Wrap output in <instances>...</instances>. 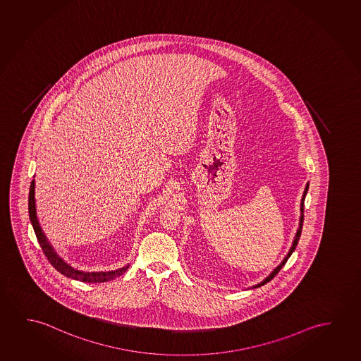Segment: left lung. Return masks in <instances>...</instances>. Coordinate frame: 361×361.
I'll return each mask as SVG.
<instances>
[{
  "instance_id": "1",
  "label": "left lung",
  "mask_w": 361,
  "mask_h": 361,
  "mask_svg": "<svg viewBox=\"0 0 361 361\" xmlns=\"http://www.w3.org/2000/svg\"><path fill=\"white\" fill-rule=\"evenodd\" d=\"M307 189H309V183H306L305 191H304V195H302V199H301V207H300V210H301V216H300V222H299V228H298V231H296V235H295L294 243L291 245V247L288 250V255L285 256V259L281 261V264L279 265L276 269H274V271L267 276L264 281H261L260 283H257L255 286H252V288H260L261 285H265V283H269L271 279L275 278L276 276V274H278L280 270H281V267L286 264V261H288V257L291 256V254L294 252L295 247H296V245L299 243L300 235H301V228H302V222H304V201H305V196L307 194Z\"/></svg>"
}]
</instances>
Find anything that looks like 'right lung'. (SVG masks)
I'll use <instances>...</instances> for the list:
<instances>
[{
	"mask_svg": "<svg viewBox=\"0 0 361 361\" xmlns=\"http://www.w3.org/2000/svg\"><path fill=\"white\" fill-rule=\"evenodd\" d=\"M28 214H30V220L32 224L36 238L39 240V246L44 251V256L47 257V260L50 261L51 265L55 267L56 270L61 272L62 275H65L66 278L78 280L82 283H105L110 281L114 279L121 276L123 272L128 270L130 265L117 269V270H111V271H99V272H87L76 270L73 267H70L65 261L62 260L60 256L56 254L55 250L51 246L50 243L46 239L42 228L39 226V220H37V214H36V201H35V180H32L31 186H30V194H28Z\"/></svg>",
	"mask_w": 361,
	"mask_h": 361,
	"instance_id": "1",
	"label": "right lung"
}]
</instances>
